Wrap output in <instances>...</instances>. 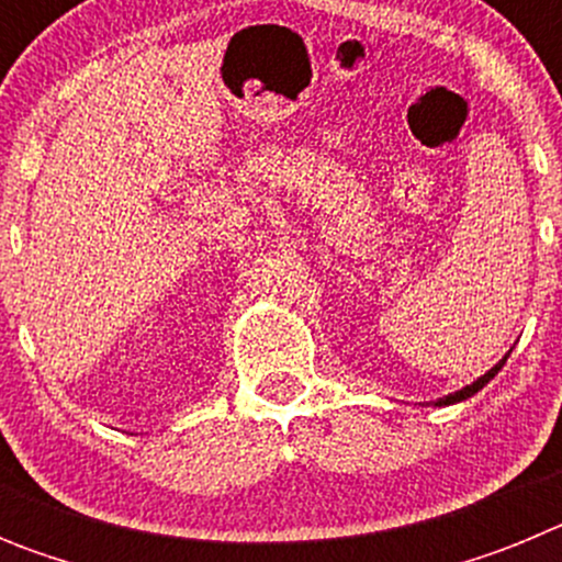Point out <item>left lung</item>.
Wrapping results in <instances>:
<instances>
[{
	"instance_id": "1",
	"label": "left lung",
	"mask_w": 562,
	"mask_h": 562,
	"mask_svg": "<svg viewBox=\"0 0 562 562\" xmlns=\"http://www.w3.org/2000/svg\"><path fill=\"white\" fill-rule=\"evenodd\" d=\"M506 357H509V355H506ZM506 357H504V360H498V362H495L493 369L486 371V374H484V376H479V380H475V382H473V385H467V389L456 391V394H448V396H441V400H436V405H453V402H461V400H467V396H473V394H479V391H481V389H484L486 382L493 380V376H495V374H498V371H501V369H504V362H506Z\"/></svg>"
}]
</instances>
